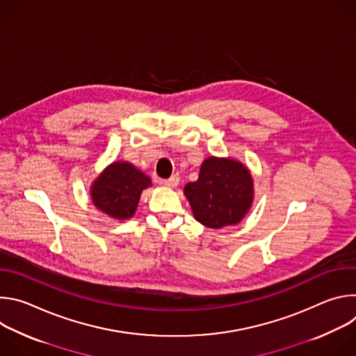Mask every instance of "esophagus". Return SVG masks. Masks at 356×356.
<instances>
[{
    "label": "esophagus",
    "mask_w": 356,
    "mask_h": 356,
    "mask_svg": "<svg viewBox=\"0 0 356 356\" xmlns=\"http://www.w3.org/2000/svg\"><path fill=\"white\" fill-rule=\"evenodd\" d=\"M179 181H180V177L177 175H173L172 177L163 180V184L168 186V187H176L179 184Z\"/></svg>",
    "instance_id": "obj_1"
}]
</instances>
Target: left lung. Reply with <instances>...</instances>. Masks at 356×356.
<instances>
[{
	"label": "left lung",
	"instance_id": "1",
	"mask_svg": "<svg viewBox=\"0 0 356 356\" xmlns=\"http://www.w3.org/2000/svg\"><path fill=\"white\" fill-rule=\"evenodd\" d=\"M253 184L249 170L232 159L209 158L197 181L184 187L194 218L209 228L238 224L250 209Z\"/></svg>",
	"mask_w": 356,
	"mask_h": 356
}]
</instances>
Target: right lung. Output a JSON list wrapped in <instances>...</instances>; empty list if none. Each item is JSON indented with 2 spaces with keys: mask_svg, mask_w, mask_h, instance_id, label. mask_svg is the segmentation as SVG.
I'll return each instance as SVG.
<instances>
[{
  "mask_svg": "<svg viewBox=\"0 0 356 356\" xmlns=\"http://www.w3.org/2000/svg\"><path fill=\"white\" fill-rule=\"evenodd\" d=\"M150 179L127 162H117L98 176L91 187L95 207L113 218H131L138 207L143 188L150 186Z\"/></svg>",
  "mask_w": 356,
  "mask_h": 356,
  "instance_id": "1",
  "label": "right lung"
}]
</instances>
